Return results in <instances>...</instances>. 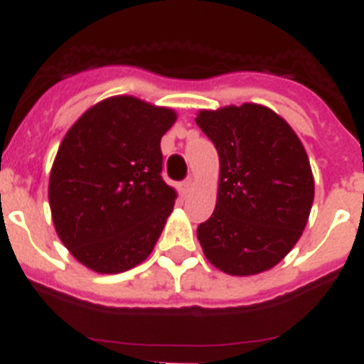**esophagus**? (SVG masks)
I'll list each match as a JSON object with an SVG mask.
<instances>
[{"label":"esophagus","mask_w":364,"mask_h":364,"mask_svg":"<svg viewBox=\"0 0 364 364\" xmlns=\"http://www.w3.org/2000/svg\"><path fill=\"white\" fill-rule=\"evenodd\" d=\"M193 188H195V182H193L191 178L180 184V191H182V195H189V193L193 191Z\"/></svg>","instance_id":"1"}]
</instances>
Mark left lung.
<instances>
[{
	"label": "left lung",
	"mask_w": 364,
	"mask_h": 364,
	"mask_svg": "<svg viewBox=\"0 0 364 364\" xmlns=\"http://www.w3.org/2000/svg\"><path fill=\"white\" fill-rule=\"evenodd\" d=\"M197 125L220 162L217 204L197 230L205 259L247 277L277 266L301 239L314 204V173L290 124L266 105L200 109Z\"/></svg>",
	"instance_id": "1"
}]
</instances>
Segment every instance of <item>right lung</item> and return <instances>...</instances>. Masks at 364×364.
I'll list each match as a JSON object with an SVG mask.
<instances>
[{
    "label": "right lung",
    "instance_id": "1",
    "mask_svg": "<svg viewBox=\"0 0 364 364\" xmlns=\"http://www.w3.org/2000/svg\"><path fill=\"white\" fill-rule=\"evenodd\" d=\"M175 122V109L118 95L70 125L50 167L49 205L80 264L122 273L151 255L176 198L160 176V140Z\"/></svg>",
    "mask_w": 364,
    "mask_h": 364
}]
</instances>
